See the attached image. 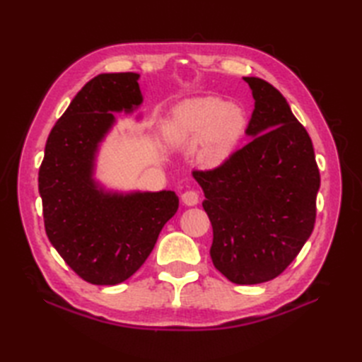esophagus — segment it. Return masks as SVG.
I'll list each match as a JSON object with an SVG mask.
<instances>
[{"mask_svg": "<svg viewBox=\"0 0 362 362\" xmlns=\"http://www.w3.org/2000/svg\"><path fill=\"white\" fill-rule=\"evenodd\" d=\"M182 202L185 204V205H189V206L197 205V202H199V193H197V191H194V189L185 191V193L182 194Z\"/></svg>", "mask_w": 362, "mask_h": 362, "instance_id": "esophagus-1", "label": "esophagus"}]
</instances>
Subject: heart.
Returning a JSON list of instances; mask_svg holds the SVG:
<instances>
[{
	"instance_id": "1",
	"label": "heart",
	"mask_w": 362,
	"mask_h": 362,
	"mask_svg": "<svg viewBox=\"0 0 362 362\" xmlns=\"http://www.w3.org/2000/svg\"><path fill=\"white\" fill-rule=\"evenodd\" d=\"M245 129L247 117L243 107L219 98H194L174 107L165 134L174 144L193 146L199 166L214 169L233 156Z\"/></svg>"
}]
</instances>
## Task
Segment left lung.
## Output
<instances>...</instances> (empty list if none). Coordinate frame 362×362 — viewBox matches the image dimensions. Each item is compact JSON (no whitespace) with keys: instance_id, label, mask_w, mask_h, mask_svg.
<instances>
[{"instance_id":"1","label":"left lung","mask_w":362,"mask_h":362,"mask_svg":"<svg viewBox=\"0 0 362 362\" xmlns=\"http://www.w3.org/2000/svg\"><path fill=\"white\" fill-rule=\"evenodd\" d=\"M249 83L252 141L211 171H193L213 227L214 267L236 284L279 276L308 241L316 221L319 168L311 138L279 90Z\"/></svg>"}]
</instances>
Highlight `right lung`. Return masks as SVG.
<instances>
[{
	"label": "right lung",
	"instance_id": "add662e5",
	"mask_svg": "<svg viewBox=\"0 0 362 362\" xmlns=\"http://www.w3.org/2000/svg\"><path fill=\"white\" fill-rule=\"evenodd\" d=\"M136 73H105L88 81L46 140L38 171L45 230L81 279L118 284L151 255L161 228L179 209L174 191L105 189L95 179L99 146L113 113L143 103Z\"/></svg>",
	"mask_w": 362,
	"mask_h": 362
}]
</instances>
